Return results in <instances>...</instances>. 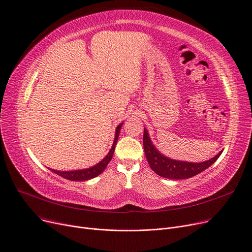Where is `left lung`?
Listing matches in <instances>:
<instances>
[{
	"instance_id": "left-lung-1",
	"label": "left lung",
	"mask_w": 252,
	"mask_h": 252,
	"mask_svg": "<svg viewBox=\"0 0 252 252\" xmlns=\"http://www.w3.org/2000/svg\"><path fill=\"white\" fill-rule=\"evenodd\" d=\"M143 145H144L145 155H146L147 161L150 167L158 176L166 178V179H171V180L189 179L202 173L204 169L208 168L211 164L217 161V159L222 152L220 151L214 158H211V159L204 162H200V163L178 161V160L170 159V158H167L162 154H160L153 146V144L149 138L148 131L146 129H144Z\"/></svg>"
}]
</instances>
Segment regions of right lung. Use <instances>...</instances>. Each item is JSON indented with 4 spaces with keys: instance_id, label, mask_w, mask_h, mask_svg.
Masks as SVG:
<instances>
[{
    "instance_id": "1",
    "label": "right lung",
    "mask_w": 252,
    "mask_h": 252,
    "mask_svg": "<svg viewBox=\"0 0 252 252\" xmlns=\"http://www.w3.org/2000/svg\"><path fill=\"white\" fill-rule=\"evenodd\" d=\"M122 126H123V123L121 125H118V126L116 127L115 139H114L112 148L110 149L109 153L106 155V157L104 158V159L102 161H100L98 164L92 166L90 168H87V169L73 170V171H59V170L52 169L53 173H55V174L63 177L64 179H67V180H70V181H87V180H90V179H93V178L99 176L101 173H103L104 169L106 168V166L108 165L109 161L111 160V158H112L113 153H114L115 145H116L117 140H118L119 131H121Z\"/></svg>"
}]
</instances>
